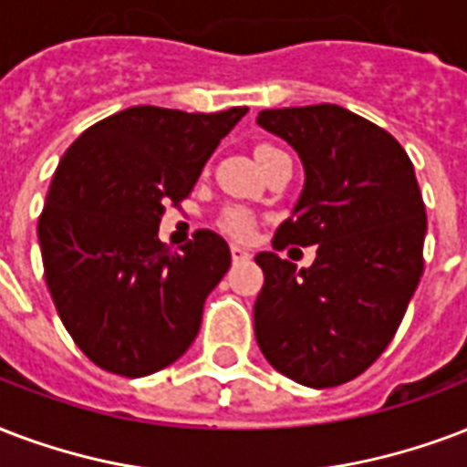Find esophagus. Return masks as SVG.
<instances>
[{
	"instance_id": "obj_1",
	"label": "esophagus",
	"mask_w": 467,
	"mask_h": 467,
	"mask_svg": "<svg viewBox=\"0 0 467 467\" xmlns=\"http://www.w3.org/2000/svg\"><path fill=\"white\" fill-rule=\"evenodd\" d=\"M230 252H233V262H249V259H252V254H249L247 249L237 247V244H233Z\"/></svg>"
}]
</instances>
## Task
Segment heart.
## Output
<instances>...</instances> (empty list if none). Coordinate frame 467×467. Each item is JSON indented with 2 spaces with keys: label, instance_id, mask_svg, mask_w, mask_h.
<instances>
[{
  "label": "heart",
  "instance_id": "heart-1",
  "mask_svg": "<svg viewBox=\"0 0 467 467\" xmlns=\"http://www.w3.org/2000/svg\"><path fill=\"white\" fill-rule=\"evenodd\" d=\"M265 151H279V149L269 147V144H262V147H257L254 156L265 154ZM254 225H257V220H254V215L244 208H227L225 213L220 215V227H223L227 234L237 237V240H247L249 234L254 233Z\"/></svg>",
  "mask_w": 467,
  "mask_h": 467
}]
</instances>
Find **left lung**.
Masks as SVG:
<instances>
[{"instance_id":"8db88e82","label":"left lung","mask_w":467,"mask_h":467,"mask_svg":"<svg viewBox=\"0 0 467 467\" xmlns=\"http://www.w3.org/2000/svg\"><path fill=\"white\" fill-rule=\"evenodd\" d=\"M262 130L304 163V191L274 247L318 244L296 269L259 252L265 286L254 336L274 369L313 389L337 387L372 365L400 328L423 272L426 208L389 131L337 105L262 109Z\"/></svg>"}]
</instances>
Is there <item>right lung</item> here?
Returning a JSON list of instances; mask_svg holds the SVG:
<instances>
[{
	"label": "right lung",
	"mask_w": 467,
	"mask_h": 467,
	"mask_svg": "<svg viewBox=\"0 0 467 467\" xmlns=\"http://www.w3.org/2000/svg\"><path fill=\"white\" fill-rule=\"evenodd\" d=\"M247 115L130 107L67 147L38 218L44 276L63 326L107 372L169 368L198 336L202 304L230 269L213 230L171 252L163 202L183 201L220 139Z\"/></svg>",
	"instance_id": "right-lung-1"
}]
</instances>
